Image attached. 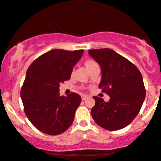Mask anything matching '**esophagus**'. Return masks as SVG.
I'll return each mask as SVG.
<instances>
[{"mask_svg": "<svg viewBox=\"0 0 161 161\" xmlns=\"http://www.w3.org/2000/svg\"><path fill=\"white\" fill-rule=\"evenodd\" d=\"M88 96H87V95H83L82 96V101H85V100L88 98Z\"/></svg>", "mask_w": 161, "mask_h": 161, "instance_id": "1", "label": "esophagus"}]
</instances>
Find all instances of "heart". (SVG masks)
<instances>
[{"label": "heart", "instance_id": "1", "mask_svg": "<svg viewBox=\"0 0 161 161\" xmlns=\"http://www.w3.org/2000/svg\"><path fill=\"white\" fill-rule=\"evenodd\" d=\"M95 64H97V63L93 60H86V62H85V65H86L88 69H89L90 68H91L93 65H95Z\"/></svg>", "mask_w": 161, "mask_h": 161}]
</instances>
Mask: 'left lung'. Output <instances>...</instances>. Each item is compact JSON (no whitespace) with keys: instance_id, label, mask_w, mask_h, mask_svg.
I'll return each instance as SVG.
<instances>
[{"instance_id":"8db88e82","label":"left lung","mask_w":161,"mask_h":161,"mask_svg":"<svg viewBox=\"0 0 161 161\" xmlns=\"http://www.w3.org/2000/svg\"><path fill=\"white\" fill-rule=\"evenodd\" d=\"M88 53L101 68L99 88L110 97L108 102L94 96L92 116L97 125L115 131L127 126L139 113L146 91L139 69L114 50H89Z\"/></svg>"}]
</instances>
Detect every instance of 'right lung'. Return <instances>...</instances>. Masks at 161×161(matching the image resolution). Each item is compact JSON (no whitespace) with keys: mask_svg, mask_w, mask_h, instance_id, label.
Returning <instances> with one entry per match:
<instances>
[{"mask_svg":"<svg viewBox=\"0 0 161 161\" xmlns=\"http://www.w3.org/2000/svg\"><path fill=\"white\" fill-rule=\"evenodd\" d=\"M83 51L51 50L36 58L28 68L20 95L25 115L41 132L57 136L73 123L82 98L75 92L67 97L60 96L59 88L60 83L70 79Z\"/></svg>","mask_w":161,"mask_h":161,"instance_id":"right-lung-1","label":"right lung"}]
</instances>
